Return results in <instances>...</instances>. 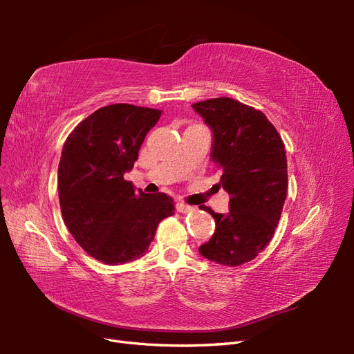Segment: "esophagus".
Returning a JSON list of instances; mask_svg holds the SVG:
<instances>
[{
	"mask_svg": "<svg viewBox=\"0 0 354 354\" xmlns=\"http://www.w3.org/2000/svg\"><path fill=\"white\" fill-rule=\"evenodd\" d=\"M176 209H178L179 213H183V214H187V213H192V212H194V208H193L192 205L183 204V202H178V204H176Z\"/></svg>",
	"mask_w": 354,
	"mask_h": 354,
	"instance_id": "1",
	"label": "esophagus"
}]
</instances>
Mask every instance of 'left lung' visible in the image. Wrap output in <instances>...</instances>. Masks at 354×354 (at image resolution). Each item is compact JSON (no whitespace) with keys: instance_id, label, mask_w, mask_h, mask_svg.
<instances>
[{"instance_id":"obj_1","label":"left lung","mask_w":354,"mask_h":354,"mask_svg":"<svg viewBox=\"0 0 354 354\" xmlns=\"http://www.w3.org/2000/svg\"><path fill=\"white\" fill-rule=\"evenodd\" d=\"M214 135L212 156L221 185L230 194V213H214L216 230L199 246L205 259L223 266L251 261L269 245L288 194L284 142L261 111L230 97L193 104Z\"/></svg>"}]
</instances>
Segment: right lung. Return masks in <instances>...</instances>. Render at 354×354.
<instances>
[{
  "label": "right lung",
  "instance_id": "obj_1",
  "mask_svg": "<svg viewBox=\"0 0 354 354\" xmlns=\"http://www.w3.org/2000/svg\"><path fill=\"white\" fill-rule=\"evenodd\" d=\"M160 109L108 104L74 127L57 169L66 228L93 259L123 265L146 254L158 225L175 213L165 193L135 192L124 173L138 160Z\"/></svg>",
  "mask_w": 354,
  "mask_h": 354
}]
</instances>
